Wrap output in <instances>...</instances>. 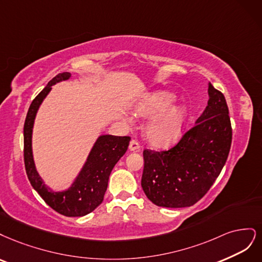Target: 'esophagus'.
<instances>
[{"instance_id": "34e87169", "label": "esophagus", "mask_w": 262, "mask_h": 262, "mask_svg": "<svg viewBox=\"0 0 262 262\" xmlns=\"http://www.w3.org/2000/svg\"><path fill=\"white\" fill-rule=\"evenodd\" d=\"M129 150L130 151H140V145L137 140H130L129 142Z\"/></svg>"}]
</instances>
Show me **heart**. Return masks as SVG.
Here are the masks:
<instances>
[{
	"mask_svg": "<svg viewBox=\"0 0 262 262\" xmlns=\"http://www.w3.org/2000/svg\"><path fill=\"white\" fill-rule=\"evenodd\" d=\"M174 97L166 92H155L147 96L139 104L137 112L143 117H152L146 127L148 139L157 146H167L179 138L185 121L182 107L167 108Z\"/></svg>",
	"mask_w": 262,
	"mask_h": 262,
	"instance_id": "b5f03b06",
	"label": "heart"
}]
</instances>
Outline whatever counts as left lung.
<instances>
[{"instance_id": "left-lung-1", "label": "left lung", "mask_w": 262, "mask_h": 262, "mask_svg": "<svg viewBox=\"0 0 262 262\" xmlns=\"http://www.w3.org/2000/svg\"><path fill=\"white\" fill-rule=\"evenodd\" d=\"M204 114L167 150H143L141 187L159 207L195 205L212 186L229 157L232 125L224 95L209 83Z\"/></svg>"}]
</instances>
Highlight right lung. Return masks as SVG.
<instances>
[{"label":"right lung","mask_w":262,"mask_h":262,"mask_svg":"<svg viewBox=\"0 0 262 262\" xmlns=\"http://www.w3.org/2000/svg\"><path fill=\"white\" fill-rule=\"evenodd\" d=\"M70 73L56 75L40 94L32 100L24 125V162L28 180L46 204L65 216H82L92 212L103 200L107 182L114 165L124 156L129 145V136H100L92 148L88 161L73 186L63 192L48 189L39 177L31 152L33 120L42 100L55 82L70 78Z\"/></svg>","instance_id":"obj_1"}]
</instances>
